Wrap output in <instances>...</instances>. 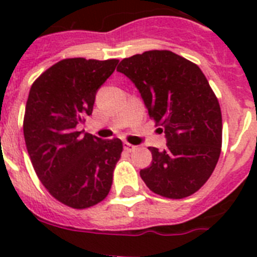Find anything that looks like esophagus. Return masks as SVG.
Here are the masks:
<instances>
[{"label": "esophagus", "mask_w": 257, "mask_h": 257, "mask_svg": "<svg viewBox=\"0 0 257 257\" xmlns=\"http://www.w3.org/2000/svg\"><path fill=\"white\" fill-rule=\"evenodd\" d=\"M123 148H124V151L126 152H134L135 151V145H133V144H130V143H123Z\"/></svg>", "instance_id": "esophagus-1"}]
</instances>
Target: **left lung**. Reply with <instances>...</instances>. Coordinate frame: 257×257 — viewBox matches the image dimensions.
Masks as SVG:
<instances>
[{"mask_svg": "<svg viewBox=\"0 0 257 257\" xmlns=\"http://www.w3.org/2000/svg\"><path fill=\"white\" fill-rule=\"evenodd\" d=\"M117 70L139 90L167 142L163 151L149 148L152 165L140 170L147 187L172 199L196 193L211 176L221 152V110L205 74L167 50L123 59Z\"/></svg>", "mask_w": 257, "mask_h": 257, "instance_id": "left-lung-1", "label": "left lung"}]
</instances>
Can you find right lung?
<instances>
[{
	"mask_svg": "<svg viewBox=\"0 0 257 257\" xmlns=\"http://www.w3.org/2000/svg\"><path fill=\"white\" fill-rule=\"evenodd\" d=\"M117 64V59H64L29 91L23 131L32 165L50 194L72 208L91 207L108 196L121 158V140L77 128L92 114L97 90Z\"/></svg>",
	"mask_w": 257,
	"mask_h": 257,
	"instance_id": "1",
	"label": "right lung"
}]
</instances>
